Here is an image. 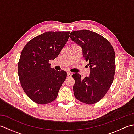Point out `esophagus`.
<instances>
[{"instance_id":"34e87169","label":"esophagus","mask_w":134,"mask_h":134,"mask_svg":"<svg viewBox=\"0 0 134 134\" xmlns=\"http://www.w3.org/2000/svg\"><path fill=\"white\" fill-rule=\"evenodd\" d=\"M67 77H68V78H70V77H71V76H72V73L68 72L67 73Z\"/></svg>"}]
</instances>
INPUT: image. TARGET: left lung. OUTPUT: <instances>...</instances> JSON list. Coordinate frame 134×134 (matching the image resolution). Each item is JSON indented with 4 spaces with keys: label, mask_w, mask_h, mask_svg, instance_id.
<instances>
[{
    "label": "left lung",
    "mask_w": 134,
    "mask_h": 134,
    "mask_svg": "<svg viewBox=\"0 0 134 134\" xmlns=\"http://www.w3.org/2000/svg\"><path fill=\"white\" fill-rule=\"evenodd\" d=\"M70 37L82 47L83 58L89 62L90 73L83 79L78 73L72 75L75 98L92 105L100 101L109 89L116 69L115 53L109 41L90 30H76Z\"/></svg>",
    "instance_id": "1"
}]
</instances>
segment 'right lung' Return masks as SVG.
<instances>
[{
  "label": "right lung",
  "mask_w": 134,
  "mask_h": 134,
  "mask_svg": "<svg viewBox=\"0 0 134 134\" xmlns=\"http://www.w3.org/2000/svg\"><path fill=\"white\" fill-rule=\"evenodd\" d=\"M70 32H47L25 45L18 63L20 83L29 98L38 104L56 98L67 77L64 71L51 67L50 60L58 57L69 37Z\"/></svg>",
  "instance_id": "add662e5"
}]
</instances>
